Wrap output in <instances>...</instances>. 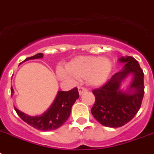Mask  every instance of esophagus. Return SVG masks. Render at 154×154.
Listing matches in <instances>:
<instances>
[{
    "instance_id": "34e87169",
    "label": "esophagus",
    "mask_w": 154,
    "mask_h": 154,
    "mask_svg": "<svg viewBox=\"0 0 154 154\" xmlns=\"http://www.w3.org/2000/svg\"><path fill=\"white\" fill-rule=\"evenodd\" d=\"M78 91H79V94L82 95L84 92H87V91H88V89L85 88H84V87H79V88H78Z\"/></svg>"
}]
</instances>
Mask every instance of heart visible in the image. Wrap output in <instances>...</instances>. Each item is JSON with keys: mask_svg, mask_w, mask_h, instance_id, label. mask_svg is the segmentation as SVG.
<instances>
[{"mask_svg": "<svg viewBox=\"0 0 154 154\" xmlns=\"http://www.w3.org/2000/svg\"><path fill=\"white\" fill-rule=\"evenodd\" d=\"M112 62L108 58L98 56H80L73 58L66 66L67 72L62 67L57 69L61 80L87 79L92 86H100L105 83L112 71Z\"/></svg>", "mask_w": 154, "mask_h": 154, "instance_id": "heart-1", "label": "heart"}]
</instances>
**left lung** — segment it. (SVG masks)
Wrapping results in <instances>:
<instances>
[{"label":"left lung","mask_w":154,"mask_h":154,"mask_svg":"<svg viewBox=\"0 0 154 154\" xmlns=\"http://www.w3.org/2000/svg\"><path fill=\"white\" fill-rule=\"evenodd\" d=\"M119 62L123 68L101 88L92 91L96 101L91 112L103 126L122 127L134 117L141 107L144 96V73L138 62L131 56L121 57ZM130 74L134 76L129 88L121 89L122 81Z\"/></svg>","instance_id":"1"}]
</instances>
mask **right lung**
Returning <instances> with one entry per match:
<instances>
[{
  "label": "right lung",
  "mask_w": 154,
  "mask_h": 154,
  "mask_svg": "<svg viewBox=\"0 0 154 154\" xmlns=\"http://www.w3.org/2000/svg\"><path fill=\"white\" fill-rule=\"evenodd\" d=\"M42 57L43 54L38 53L32 57H27L23 62L27 60L42 58ZM13 92L14 91L12 88V95L13 94ZM78 98L79 93L77 88H73L67 92L58 91L53 103L47 109V112H45L41 116H27L17 109L16 107H15V111L25 122H27V124H29L34 128L43 131H54L62 126L66 122L70 115L72 106Z\"/></svg>",
  "instance_id": "obj_1"
}]
</instances>
